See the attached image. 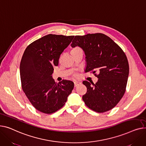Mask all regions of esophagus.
<instances>
[{
	"mask_svg": "<svg viewBox=\"0 0 146 146\" xmlns=\"http://www.w3.org/2000/svg\"><path fill=\"white\" fill-rule=\"evenodd\" d=\"M81 84V82H79V81H74V85H75V87L78 86V85L79 84Z\"/></svg>",
	"mask_w": 146,
	"mask_h": 146,
	"instance_id": "34e87169",
	"label": "esophagus"
}]
</instances>
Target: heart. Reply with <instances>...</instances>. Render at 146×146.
<instances>
[{
  "label": "heart",
  "mask_w": 146,
  "mask_h": 146,
  "mask_svg": "<svg viewBox=\"0 0 146 146\" xmlns=\"http://www.w3.org/2000/svg\"><path fill=\"white\" fill-rule=\"evenodd\" d=\"M76 48H78V47H76V48H74V49H76Z\"/></svg>",
  "instance_id": "b5f03b06"
}]
</instances>
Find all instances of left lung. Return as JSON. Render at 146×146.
<instances>
[{"instance_id":"left-lung-1","label":"left lung","mask_w":146,"mask_h":146,"mask_svg":"<svg viewBox=\"0 0 146 146\" xmlns=\"http://www.w3.org/2000/svg\"><path fill=\"white\" fill-rule=\"evenodd\" d=\"M71 45L83 49L86 56L85 72H91L98 78L92 85L87 81L82 82L87 88L82 96L85 105L100 113L113 109L124 96L129 74L124 51L110 37L101 33L75 36ZM97 71L98 74H95Z\"/></svg>"}]
</instances>
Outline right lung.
<instances>
[{"instance_id": "add662e5", "label": "right lung", "mask_w": 146, "mask_h": 146, "mask_svg": "<svg viewBox=\"0 0 146 146\" xmlns=\"http://www.w3.org/2000/svg\"><path fill=\"white\" fill-rule=\"evenodd\" d=\"M74 36L49 34L33 42L26 48L20 64L22 88L31 104L45 114L61 108L74 84L69 80L56 83L52 78L54 66Z\"/></svg>"}]
</instances>
